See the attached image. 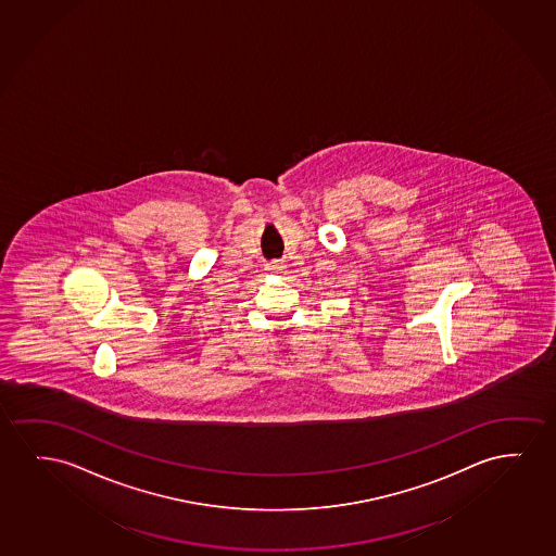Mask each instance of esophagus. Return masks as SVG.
Returning <instances> with one entry per match:
<instances>
[{
    "label": "esophagus",
    "instance_id": "1",
    "mask_svg": "<svg viewBox=\"0 0 556 556\" xmlns=\"http://www.w3.org/2000/svg\"><path fill=\"white\" fill-rule=\"evenodd\" d=\"M286 268H288V266L280 263V261H274V263L266 265V270L270 274H286Z\"/></svg>",
    "mask_w": 556,
    "mask_h": 556
}]
</instances>
